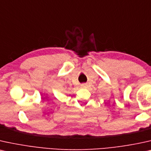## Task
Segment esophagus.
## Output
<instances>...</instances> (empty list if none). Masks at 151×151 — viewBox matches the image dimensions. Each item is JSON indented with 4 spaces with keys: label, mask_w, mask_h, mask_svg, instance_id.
Listing matches in <instances>:
<instances>
[{
    "label": "esophagus",
    "mask_w": 151,
    "mask_h": 151,
    "mask_svg": "<svg viewBox=\"0 0 151 151\" xmlns=\"http://www.w3.org/2000/svg\"><path fill=\"white\" fill-rule=\"evenodd\" d=\"M88 85L86 84V83H82V84L81 85V88H87Z\"/></svg>",
    "instance_id": "esophagus-1"
}]
</instances>
